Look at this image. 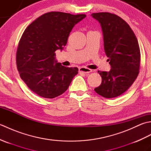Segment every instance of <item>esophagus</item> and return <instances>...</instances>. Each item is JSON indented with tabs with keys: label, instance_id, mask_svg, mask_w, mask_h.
Returning a JSON list of instances; mask_svg holds the SVG:
<instances>
[{
	"label": "esophagus",
	"instance_id": "obj_1",
	"mask_svg": "<svg viewBox=\"0 0 151 151\" xmlns=\"http://www.w3.org/2000/svg\"><path fill=\"white\" fill-rule=\"evenodd\" d=\"M79 71L80 72H82V73H84L85 74H89V73L92 72V70L87 68V67H81L79 68Z\"/></svg>",
	"mask_w": 151,
	"mask_h": 151
}]
</instances>
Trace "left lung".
<instances>
[{
    "label": "left lung",
    "mask_w": 151,
    "mask_h": 151,
    "mask_svg": "<svg viewBox=\"0 0 151 151\" xmlns=\"http://www.w3.org/2000/svg\"><path fill=\"white\" fill-rule=\"evenodd\" d=\"M91 16L101 24L104 52L111 65L109 72L98 71L102 82L95 91L104 98L116 97L132 86L139 74L138 41L129 25L118 15L99 12Z\"/></svg>",
    "instance_id": "obj_1"
}]
</instances>
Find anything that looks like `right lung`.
<instances>
[{"label":"right lung","instance_id":"1","mask_svg":"<svg viewBox=\"0 0 151 151\" xmlns=\"http://www.w3.org/2000/svg\"><path fill=\"white\" fill-rule=\"evenodd\" d=\"M86 17L85 14L48 12L25 29L18 45L16 63L21 79L31 91L40 97L53 99L68 89L78 69L57 63L55 51L63 49L74 26Z\"/></svg>","mask_w":151,"mask_h":151}]
</instances>
